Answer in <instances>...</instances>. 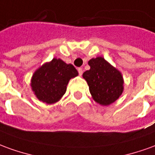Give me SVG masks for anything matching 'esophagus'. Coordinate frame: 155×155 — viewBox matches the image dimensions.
Returning a JSON list of instances; mask_svg holds the SVG:
<instances>
[{
    "instance_id": "34e87169",
    "label": "esophagus",
    "mask_w": 155,
    "mask_h": 155,
    "mask_svg": "<svg viewBox=\"0 0 155 155\" xmlns=\"http://www.w3.org/2000/svg\"><path fill=\"white\" fill-rule=\"evenodd\" d=\"M78 72H79V74H80V75H82V74H83V70H82V68H78Z\"/></svg>"
}]
</instances>
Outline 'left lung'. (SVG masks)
I'll return each mask as SVG.
<instances>
[{"label":"left lung","instance_id":"left-lung-1","mask_svg":"<svg viewBox=\"0 0 155 155\" xmlns=\"http://www.w3.org/2000/svg\"><path fill=\"white\" fill-rule=\"evenodd\" d=\"M89 65L91 69L84 72L83 77L93 99L102 105L114 102L124 90L121 73L102 57L91 59Z\"/></svg>","mask_w":155,"mask_h":155}]
</instances>
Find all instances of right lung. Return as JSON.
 <instances>
[{"label":"right lung","instance_id":"obj_1","mask_svg":"<svg viewBox=\"0 0 155 155\" xmlns=\"http://www.w3.org/2000/svg\"><path fill=\"white\" fill-rule=\"evenodd\" d=\"M77 75L78 71L72 64L54 58L34 73L32 91L41 101L53 104L64 95L69 81Z\"/></svg>","mask_w":155,"mask_h":155}]
</instances>
